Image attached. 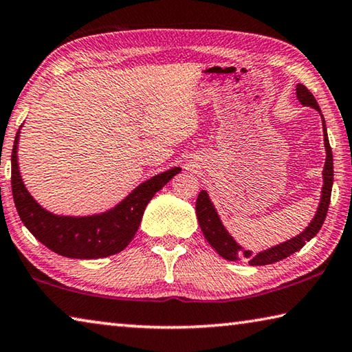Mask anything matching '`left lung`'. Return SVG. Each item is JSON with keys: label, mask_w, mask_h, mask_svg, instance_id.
<instances>
[{"label": "left lung", "mask_w": 352, "mask_h": 352, "mask_svg": "<svg viewBox=\"0 0 352 352\" xmlns=\"http://www.w3.org/2000/svg\"><path fill=\"white\" fill-rule=\"evenodd\" d=\"M296 98L302 105L312 107L317 111L321 110L315 100L314 94L307 90L305 85L298 83L296 85ZM321 121H323V136H324V147H326V163L323 168V189H321V200L318 205V210L315 212V217L312 222L309 223L307 228L292 239L279 243L276 247L267 248L265 252H261L258 254H252L250 250H243L239 243H237L233 237L230 236L228 231L225 230V226L220 222V217L214 208L212 201L208 195L206 190H201L197 197V204H195V212H197V219L201 228V233H204L205 239L210 242V245L216 250V252L222 256L223 259L228 261H239L245 258L250 265H269L273 262L283 261L289 258L290 254H294L298 250H301L306 245L312 237L318 233L327 214V208L331 204V190H332V183H333V162H332V151L329 146V140H327L326 133V124L324 118L321 115Z\"/></svg>", "instance_id": "8db88e82"}]
</instances>
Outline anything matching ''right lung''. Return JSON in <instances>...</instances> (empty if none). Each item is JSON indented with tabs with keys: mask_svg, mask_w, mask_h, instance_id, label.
Wrapping results in <instances>:
<instances>
[{
	"mask_svg": "<svg viewBox=\"0 0 352 352\" xmlns=\"http://www.w3.org/2000/svg\"><path fill=\"white\" fill-rule=\"evenodd\" d=\"M20 130L12 148V195L21 222L52 252L74 259H98L116 254L133 239L141 223L142 214L155 194L182 169L169 170L148 178L135 188L121 204L102 214L85 217L56 216L41 208L28 192L21 180L16 148Z\"/></svg>",
	"mask_w": 352,
	"mask_h": 352,
	"instance_id": "1",
	"label": "right lung"
}]
</instances>
